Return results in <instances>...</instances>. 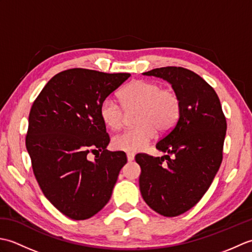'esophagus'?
I'll use <instances>...</instances> for the list:
<instances>
[{
    "mask_svg": "<svg viewBox=\"0 0 252 252\" xmlns=\"http://www.w3.org/2000/svg\"><path fill=\"white\" fill-rule=\"evenodd\" d=\"M134 157H135V155L133 154V153H127V154H126L127 161H133V160H134Z\"/></svg>",
    "mask_w": 252,
    "mask_h": 252,
    "instance_id": "obj_1",
    "label": "esophagus"
}]
</instances>
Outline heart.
Returning <instances> with one entry per match:
<instances>
[{
	"mask_svg": "<svg viewBox=\"0 0 252 252\" xmlns=\"http://www.w3.org/2000/svg\"><path fill=\"white\" fill-rule=\"evenodd\" d=\"M125 109L137 108L135 126L112 138V146L118 151L140 152L153 140L156 130L170 131L178 122L182 103L179 94L171 89L149 80H135L119 94ZM122 107L111 98H105L99 105V117L111 130H119L123 125Z\"/></svg>",
	"mask_w": 252,
	"mask_h": 252,
	"instance_id": "heart-1",
	"label": "heart"
}]
</instances>
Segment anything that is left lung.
Listing matches in <instances>:
<instances>
[{
    "instance_id": "obj_1",
    "label": "left lung",
    "mask_w": 252,
    "mask_h": 252,
    "mask_svg": "<svg viewBox=\"0 0 252 252\" xmlns=\"http://www.w3.org/2000/svg\"><path fill=\"white\" fill-rule=\"evenodd\" d=\"M143 74L167 80L181 98L178 122L156 145L167 155L135 156L143 199L159 215L176 217L194 207L215 179L223 158L226 119L216 91L194 71L162 67Z\"/></svg>"
}]
</instances>
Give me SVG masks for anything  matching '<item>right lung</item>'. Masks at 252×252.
<instances>
[{
    "label": "right lung",
    "mask_w": 252,
    "mask_h": 252,
    "mask_svg": "<svg viewBox=\"0 0 252 252\" xmlns=\"http://www.w3.org/2000/svg\"><path fill=\"white\" fill-rule=\"evenodd\" d=\"M130 73L73 68L46 83L29 114L26 147L44 196L72 220H87L109 201L125 152H109L99 105ZM89 152H97L94 162Z\"/></svg>",
    "instance_id": "1"
}]
</instances>
